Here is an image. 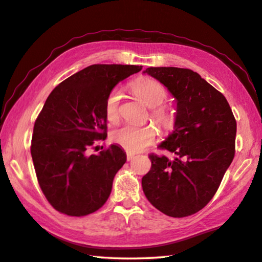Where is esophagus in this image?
I'll use <instances>...</instances> for the list:
<instances>
[{
    "label": "esophagus",
    "mask_w": 262,
    "mask_h": 262,
    "mask_svg": "<svg viewBox=\"0 0 262 262\" xmlns=\"http://www.w3.org/2000/svg\"><path fill=\"white\" fill-rule=\"evenodd\" d=\"M136 157V154L135 153H131V152H127L126 153V159H127V161H130V160H132Z\"/></svg>",
    "instance_id": "1"
}]
</instances>
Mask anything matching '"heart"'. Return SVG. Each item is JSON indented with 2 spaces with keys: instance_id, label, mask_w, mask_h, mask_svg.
Segmentation results:
<instances>
[{
  "instance_id": "1",
  "label": "heart",
  "mask_w": 262,
  "mask_h": 262,
  "mask_svg": "<svg viewBox=\"0 0 262 262\" xmlns=\"http://www.w3.org/2000/svg\"><path fill=\"white\" fill-rule=\"evenodd\" d=\"M131 91L140 101L149 108H154L153 118L164 128H171L175 123V114L172 110L161 104L167 99V90L159 81L150 78H139L131 82ZM121 92L114 90L105 99L104 113L109 122L115 123L118 119ZM158 130L152 124L145 126L124 125L113 132L112 138L119 146L128 152H140L147 147L157 138Z\"/></svg>"
}]
</instances>
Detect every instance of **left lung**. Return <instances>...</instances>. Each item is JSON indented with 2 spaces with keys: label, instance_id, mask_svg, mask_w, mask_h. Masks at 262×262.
I'll return each mask as SVG.
<instances>
[{
  "label": "left lung",
  "instance_id": "8db88e82",
  "mask_svg": "<svg viewBox=\"0 0 262 262\" xmlns=\"http://www.w3.org/2000/svg\"><path fill=\"white\" fill-rule=\"evenodd\" d=\"M144 73L161 82L177 103L173 131L159 145L175 157L149 155L144 193L168 216H189L209 203L232 162L236 119L224 95L199 73L173 67Z\"/></svg>",
  "mask_w": 262,
  "mask_h": 262
}]
</instances>
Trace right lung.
<instances>
[{
    "mask_svg": "<svg viewBox=\"0 0 262 262\" xmlns=\"http://www.w3.org/2000/svg\"><path fill=\"white\" fill-rule=\"evenodd\" d=\"M141 69L94 64L62 81L46 100L34 123L31 154L41 190L58 212L84 216L109 198L126 153L117 144L99 154L87 149L107 138L104 103L110 92Z\"/></svg>",
    "mask_w": 262,
    "mask_h": 262,
    "instance_id": "obj_1",
    "label": "right lung"
}]
</instances>
